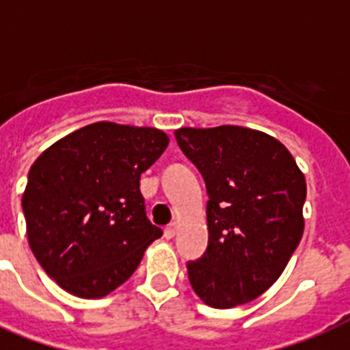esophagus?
<instances>
[{
  "label": "esophagus",
  "instance_id": "1",
  "mask_svg": "<svg viewBox=\"0 0 350 350\" xmlns=\"http://www.w3.org/2000/svg\"><path fill=\"white\" fill-rule=\"evenodd\" d=\"M176 232H178V225L176 224H170L165 227V238L167 239H172L176 236Z\"/></svg>",
  "mask_w": 350,
  "mask_h": 350
}]
</instances>
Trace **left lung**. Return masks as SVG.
<instances>
[{"mask_svg": "<svg viewBox=\"0 0 350 350\" xmlns=\"http://www.w3.org/2000/svg\"><path fill=\"white\" fill-rule=\"evenodd\" d=\"M174 134L208 194V247L187 265L192 288L214 309L252 301L282 276L304 236V172L265 132L221 125Z\"/></svg>", "mask_w": 350, "mask_h": 350, "instance_id": "8db88e82", "label": "left lung"}]
</instances>
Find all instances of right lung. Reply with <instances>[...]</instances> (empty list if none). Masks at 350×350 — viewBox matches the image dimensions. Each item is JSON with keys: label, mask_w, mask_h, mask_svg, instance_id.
<instances>
[{"label": "right lung", "mask_w": 350, "mask_h": 350, "mask_svg": "<svg viewBox=\"0 0 350 350\" xmlns=\"http://www.w3.org/2000/svg\"><path fill=\"white\" fill-rule=\"evenodd\" d=\"M169 145L154 126L98 121L43 150L21 207L43 271L78 298H103L134 274L163 230L145 214L139 178Z\"/></svg>", "instance_id": "right-lung-1"}]
</instances>
